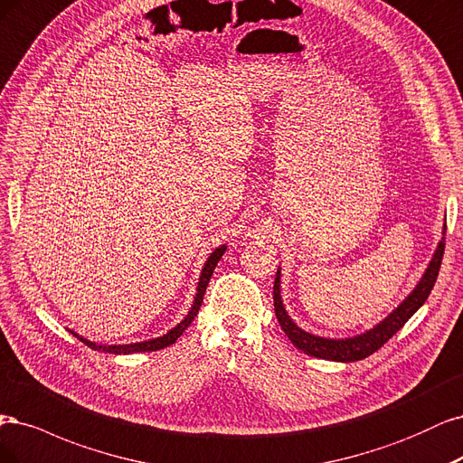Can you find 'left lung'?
Here are the masks:
<instances>
[{"label":"left lung","mask_w":463,"mask_h":463,"mask_svg":"<svg viewBox=\"0 0 463 463\" xmlns=\"http://www.w3.org/2000/svg\"><path fill=\"white\" fill-rule=\"evenodd\" d=\"M442 256H444V238L440 241L435 256H432V261L429 263V269L425 271L423 279L420 280V285L415 287V290L391 313L389 317H386L383 323H379L375 329L367 331L365 335L346 338V340H331V338H321L316 335H309V333L302 331L300 326H296L292 323V319L287 316V311H285V307H282V302H280L279 271H277V279L273 285V302H275L277 319L282 326V331H285L287 336L290 338L292 345L307 355L321 357V360H331V362L364 360V357L375 354L379 348H383L386 342H389L402 329V326L406 325V321L413 316V313L425 304L432 287H435V282H437Z\"/></svg>","instance_id":"1"}]
</instances>
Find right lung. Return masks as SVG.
Instances as JSON below:
<instances>
[{
    "instance_id": "right-lung-1",
    "label": "right lung",
    "mask_w": 463,
    "mask_h": 463,
    "mask_svg": "<svg viewBox=\"0 0 463 463\" xmlns=\"http://www.w3.org/2000/svg\"><path fill=\"white\" fill-rule=\"evenodd\" d=\"M222 253H225V246L217 248V250L212 253V256H210V260H207V263H205V267H203V271H202V277H200V282H198V294H196V298H194V306H192V309L188 311V316H186L181 323H178L173 331H169L167 335H163V336L154 338V340H147V342H137V345L101 346V345H96V342H90V340H86V338H82V336H79V335H74L72 331H71V333H72L74 336H79V338H80V342H84V345H86L88 348L98 350V352H108V354L156 352V350H161V348H167V346H171L173 342L184 333V329H186V326L194 321V317L198 316L200 306H202V302H203V294H205V288H207V282H210V279H212V275H213V269L217 267V263H219V260H221Z\"/></svg>"
}]
</instances>
